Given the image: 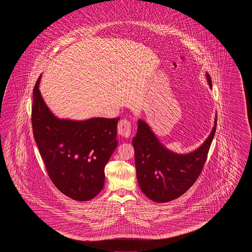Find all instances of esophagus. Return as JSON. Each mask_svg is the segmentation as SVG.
<instances>
[{"label": "esophagus", "mask_w": 252, "mask_h": 252, "mask_svg": "<svg viewBox=\"0 0 252 252\" xmlns=\"http://www.w3.org/2000/svg\"><path fill=\"white\" fill-rule=\"evenodd\" d=\"M118 133L124 138H128L131 133V125L127 120H122L118 124Z\"/></svg>", "instance_id": "34e87169"}]
</instances>
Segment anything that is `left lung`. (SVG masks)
Listing matches in <instances>:
<instances>
[{"instance_id":"8db88e82","label":"left lung","mask_w":252,"mask_h":252,"mask_svg":"<svg viewBox=\"0 0 252 252\" xmlns=\"http://www.w3.org/2000/svg\"><path fill=\"white\" fill-rule=\"evenodd\" d=\"M206 80L212 89L208 73ZM217 124L196 150L181 154L168 150L161 143L150 125L138 120V130L132 139L135 166L139 188L145 195L157 203H167L186 193L198 178L204 167Z\"/></svg>"}]
</instances>
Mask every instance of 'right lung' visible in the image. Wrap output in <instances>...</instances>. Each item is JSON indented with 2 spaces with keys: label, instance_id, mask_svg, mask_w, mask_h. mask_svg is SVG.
Instances as JSON below:
<instances>
[{
  "label": "right lung",
  "instance_id": "right-lung-1",
  "mask_svg": "<svg viewBox=\"0 0 252 252\" xmlns=\"http://www.w3.org/2000/svg\"><path fill=\"white\" fill-rule=\"evenodd\" d=\"M33 91V134L48 176L61 193L75 201L95 197L104 186V166L117 148L119 118H59L39 91Z\"/></svg>",
  "mask_w": 252,
  "mask_h": 252
}]
</instances>
